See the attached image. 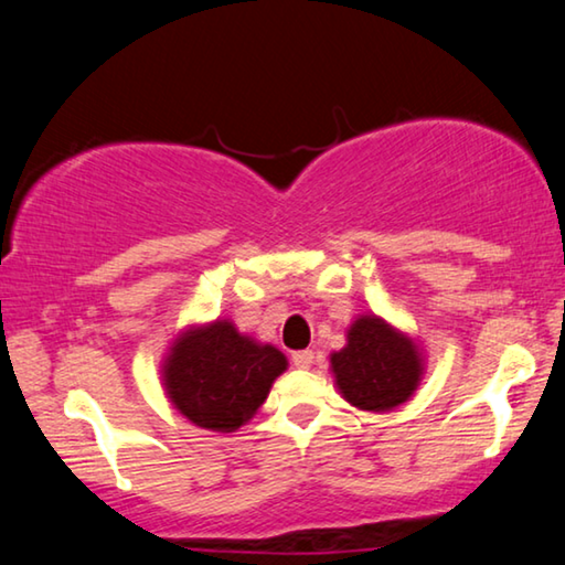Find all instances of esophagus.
<instances>
[{
	"label": "esophagus",
	"mask_w": 565,
	"mask_h": 565,
	"mask_svg": "<svg viewBox=\"0 0 565 565\" xmlns=\"http://www.w3.org/2000/svg\"><path fill=\"white\" fill-rule=\"evenodd\" d=\"M291 363L296 369H311V363H313V351H309V349H303V351H294L291 353Z\"/></svg>",
	"instance_id": "1"
}]
</instances>
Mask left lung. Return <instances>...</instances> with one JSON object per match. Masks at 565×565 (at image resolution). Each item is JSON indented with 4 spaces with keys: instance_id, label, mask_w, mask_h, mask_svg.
<instances>
[{
    "instance_id": "left-lung-1",
    "label": "left lung",
    "mask_w": 565,
    "mask_h": 565,
    "mask_svg": "<svg viewBox=\"0 0 565 565\" xmlns=\"http://www.w3.org/2000/svg\"><path fill=\"white\" fill-rule=\"evenodd\" d=\"M343 401L353 408L386 414L416 394L426 374L420 343L379 313H359L347 329V347L329 356Z\"/></svg>"
}]
</instances>
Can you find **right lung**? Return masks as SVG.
Instances as JSON below:
<instances>
[{
  "label": "right lung",
  "instance_id": "obj_1",
  "mask_svg": "<svg viewBox=\"0 0 565 565\" xmlns=\"http://www.w3.org/2000/svg\"><path fill=\"white\" fill-rule=\"evenodd\" d=\"M286 369L289 361L279 349L246 337L232 319L189 323L159 363L171 406L216 434L248 424Z\"/></svg>",
  "mask_w": 565,
  "mask_h": 565
}]
</instances>
